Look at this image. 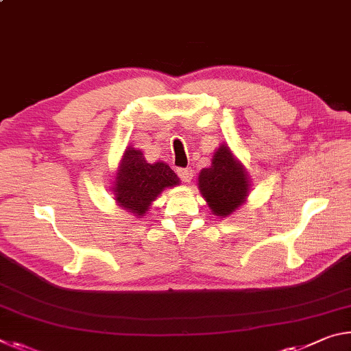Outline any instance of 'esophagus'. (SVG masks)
<instances>
[{"instance_id": "34e87169", "label": "esophagus", "mask_w": 351, "mask_h": 351, "mask_svg": "<svg viewBox=\"0 0 351 351\" xmlns=\"http://www.w3.org/2000/svg\"><path fill=\"white\" fill-rule=\"evenodd\" d=\"M176 173L184 182H190V181H192V178H193V171L190 169H178Z\"/></svg>"}]
</instances>
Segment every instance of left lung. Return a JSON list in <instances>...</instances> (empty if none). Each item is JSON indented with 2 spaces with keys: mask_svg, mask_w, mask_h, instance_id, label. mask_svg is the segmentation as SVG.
Wrapping results in <instances>:
<instances>
[{
  "mask_svg": "<svg viewBox=\"0 0 351 351\" xmlns=\"http://www.w3.org/2000/svg\"><path fill=\"white\" fill-rule=\"evenodd\" d=\"M199 190L212 212L226 217L240 207L247 195V176L232 153L221 145L212 159V165L199 173Z\"/></svg>",
  "mask_w": 351,
  "mask_h": 351,
  "instance_id": "left-lung-1",
  "label": "left lung"
}]
</instances>
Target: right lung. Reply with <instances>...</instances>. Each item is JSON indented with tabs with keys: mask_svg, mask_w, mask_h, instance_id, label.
Masks as SVG:
<instances>
[{
	"mask_svg": "<svg viewBox=\"0 0 351 351\" xmlns=\"http://www.w3.org/2000/svg\"><path fill=\"white\" fill-rule=\"evenodd\" d=\"M176 184L180 178L167 164H148L139 150L128 148L116 175V201L127 210L142 215L162 189Z\"/></svg>",
	"mask_w": 351,
	"mask_h": 351,
	"instance_id": "1",
	"label": "right lung"
}]
</instances>
